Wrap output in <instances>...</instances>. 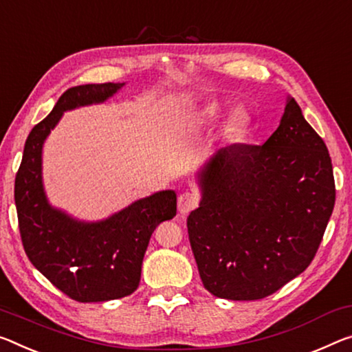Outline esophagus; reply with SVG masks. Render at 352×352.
<instances>
[{
  "label": "esophagus",
  "mask_w": 352,
  "mask_h": 352,
  "mask_svg": "<svg viewBox=\"0 0 352 352\" xmlns=\"http://www.w3.org/2000/svg\"><path fill=\"white\" fill-rule=\"evenodd\" d=\"M199 206V196L194 191H185L178 196V211L182 214H188L189 211Z\"/></svg>",
  "instance_id": "1"
}]
</instances>
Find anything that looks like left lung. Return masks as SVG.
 Masks as SVG:
<instances>
[{"label":"left lung","instance_id":"obj_1","mask_svg":"<svg viewBox=\"0 0 352 352\" xmlns=\"http://www.w3.org/2000/svg\"><path fill=\"white\" fill-rule=\"evenodd\" d=\"M199 183L189 243L204 287L222 299H263L305 271L336 205L326 144L292 97L265 144L219 148Z\"/></svg>","mask_w":352,"mask_h":352}]
</instances>
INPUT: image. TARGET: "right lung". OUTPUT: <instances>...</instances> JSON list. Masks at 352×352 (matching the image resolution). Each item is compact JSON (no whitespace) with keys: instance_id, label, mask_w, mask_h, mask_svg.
Wrapping results in <instances>:
<instances>
[{"instance_id":"right-lung-1","label":"right lung","mask_w":352,"mask_h":352,"mask_svg":"<svg viewBox=\"0 0 352 352\" xmlns=\"http://www.w3.org/2000/svg\"><path fill=\"white\" fill-rule=\"evenodd\" d=\"M124 82L70 87L32 128L15 177V206L25 252L53 285L78 302H103L139 287L144 254L161 222L177 214L170 189L136 200L98 222H82L53 208L42 183V147L64 111L102 103Z\"/></svg>"}]
</instances>
